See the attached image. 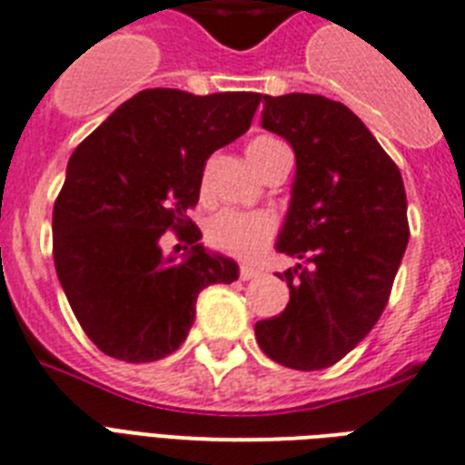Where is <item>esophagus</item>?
<instances>
[{
  "instance_id": "1",
  "label": "esophagus",
  "mask_w": 465,
  "mask_h": 465,
  "mask_svg": "<svg viewBox=\"0 0 465 465\" xmlns=\"http://www.w3.org/2000/svg\"><path fill=\"white\" fill-rule=\"evenodd\" d=\"M259 273H262V269L250 266V263H242V266H240V278H242V281H252V278H256Z\"/></svg>"
}]
</instances>
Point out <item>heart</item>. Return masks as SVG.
<instances>
[{"label": "heart", "instance_id": "b5f03b06", "mask_svg": "<svg viewBox=\"0 0 465 465\" xmlns=\"http://www.w3.org/2000/svg\"><path fill=\"white\" fill-rule=\"evenodd\" d=\"M278 148H285L278 139L259 136L250 143L247 155H250L252 165L262 170L266 158ZM276 218L266 211L223 209L206 225V240L213 250L223 252V254L237 256V259H254L269 247L276 235Z\"/></svg>", "mask_w": 465, "mask_h": 465}]
</instances>
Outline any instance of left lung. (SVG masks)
Segmentation results:
<instances>
[{
	"mask_svg": "<svg viewBox=\"0 0 465 465\" xmlns=\"http://www.w3.org/2000/svg\"><path fill=\"white\" fill-rule=\"evenodd\" d=\"M262 127L295 151V182L276 250L302 259L281 278L291 302L256 322L278 365H336L381 317L408 244L403 177L343 103L310 93L263 95Z\"/></svg>",
	"mask_w": 465,
	"mask_h": 465,
	"instance_id": "1",
	"label": "left lung"
}]
</instances>
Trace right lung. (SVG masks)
I'll return each mask as SVG.
<instances>
[{
  "label": "right lung",
  "instance_id": "obj_1",
  "mask_svg": "<svg viewBox=\"0 0 465 465\" xmlns=\"http://www.w3.org/2000/svg\"><path fill=\"white\" fill-rule=\"evenodd\" d=\"M259 100L148 88L69 158L52 213L54 269L81 329L110 358H168L194 324L199 292L240 276L232 259L203 250L187 211L209 155L250 129ZM170 227L190 244L182 257L162 254Z\"/></svg>",
  "mask_w": 465,
  "mask_h": 465
}]
</instances>
